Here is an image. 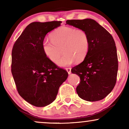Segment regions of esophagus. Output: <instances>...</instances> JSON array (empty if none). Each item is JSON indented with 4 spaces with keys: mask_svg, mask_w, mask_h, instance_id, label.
<instances>
[{
    "mask_svg": "<svg viewBox=\"0 0 129 129\" xmlns=\"http://www.w3.org/2000/svg\"><path fill=\"white\" fill-rule=\"evenodd\" d=\"M66 71L68 72L69 75H70V74L71 73V68H66Z\"/></svg>",
    "mask_w": 129,
    "mask_h": 129,
    "instance_id": "1",
    "label": "esophagus"
}]
</instances>
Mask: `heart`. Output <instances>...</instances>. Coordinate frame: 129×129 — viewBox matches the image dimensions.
Returning a JSON list of instances; mask_svg holds the SVG:
<instances>
[{
	"mask_svg": "<svg viewBox=\"0 0 129 129\" xmlns=\"http://www.w3.org/2000/svg\"><path fill=\"white\" fill-rule=\"evenodd\" d=\"M52 41L45 40L42 43L43 52L47 58L56 63L62 54L64 55L57 62L61 67L70 66L76 60H83L90 47L89 36L82 29L64 26L58 28L51 35Z\"/></svg>",
	"mask_w": 129,
	"mask_h": 129,
	"instance_id": "obj_1",
	"label": "heart"
}]
</instances>
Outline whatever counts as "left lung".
<instances>
[{
    "instance_id": "left-lung-1",
    "label": "left lung",
    "mask_w": 129,
    "mask_h": 129,
    "mask_svg": "<svg viewBox=\"0 0 129 129\" xmlns=\"http://www.w3.org/2000/svg\"><path fill=\"white\" fill-rule=\"evenodd\" d=\"M66 24L84 30L89 36L90 47L84 60L72 69L80 77L76 92L81 99L96 102L103 99L116 84L118 60L112 35L91 19L68 20Z\"/></svg>"
}]
</instances>
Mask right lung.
Wrapping results in <instances>:
<instances>
[{
    "instance_id": "right-lung-1",
    "label": "right lung",
    "mask_w": 129,
    "mask_h": 129,
    "mask_svg": "<svg viewBox=\"0 0 129 129\" xmlns=\"http://www.w3.org/2000/svg\"><path fill=\"white\" fill-rule=\"evenodd\" d=\"M60 24V21L31 23L12 49V73L17 91L24 100L36 107L52 103L68 77V72L57 68L42 49L47 33Z\"/></svg>"
}]
</instances>
